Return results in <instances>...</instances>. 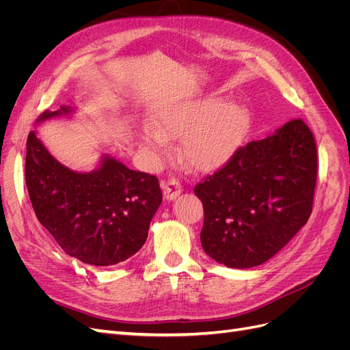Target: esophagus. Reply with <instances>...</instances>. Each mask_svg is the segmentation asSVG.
<instances>
[{
	"mask_svg": "<svg viewBox=\"0 0 350 350\" xmlns=\"http://www.w3.org/2000/svg\"><path fill=\"white\" fill-rule=\"evenodd\" d=\"M162 191L166 200H175L183 191V185L175 178L167 179V181L162 183Z\"/></svg>",
	"mask_w": 350,
	"mask_h": 350,
	"instance_id": "obj_1",
	"label": "esophagus"
}]
</instances>
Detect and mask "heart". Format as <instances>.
Returning a JSON list of instances; mask_svg holds the SVG:
<instances>
[{
	"label": "heart",
	"instance_id": "1",
	"mask_svg": "<svg viewBox=\"0 0 350 350\" xmlns=\"http://www.w3.org/2000/svg\"><path fill=\"white\" fill-rule=\"evenodd\" d=\"M153 122L142 130V142L157 159L169 153V139H181L184 162L200 172L226 165L250 129L248 111L224 98H169L159 105Z\"/></svg>",
	"mask_w": 350,
	"mask_h": 350
}]
</instances>
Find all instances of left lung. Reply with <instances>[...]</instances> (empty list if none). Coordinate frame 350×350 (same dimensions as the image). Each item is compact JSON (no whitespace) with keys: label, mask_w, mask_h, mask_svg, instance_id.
<instances>
[{"label":"left lung","mask_w":350,"mask_h":350,"mask_svg":"<svg viewBox=\"0 0 350 350\" xmlns=\"http://www.w3.org/2000/svg\"><path fill=\"white\" fill-rule=\"evenodd\" d=\"M315 183V140L302 120L239 147L194 188L204 208V252L232 269L266 262L308 221Z\"/></svg>","instance_id":"8db88e82"}]
</instances>
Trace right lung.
<instances>
[{"instance_id":"obj_1","label":"right lung","mask_w":350,"mask_h":350,"mask_svg":"<svg viewBox=\"0 0 350 350\" xmlns=\"http://www.w3.org/2000/svg\"><path fill=\"white\" fill-rule=\"evenodd\" d=\"M74 108L42 112L36 124L71 118ZM26 149V185L40 225L70 257L92 266H115L133 257L147 239L162 203L157 178L133 171L109 154L99 166L77 172L58 162L36 131Z\"/></svg>"}]
</instances>
